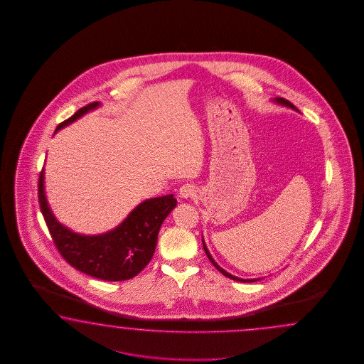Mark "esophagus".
I'll use <instances>...</instances> for the list:
<instances>
[{
    "label": "esophagus",
    "mask_w": 364,
    "mask_h": 364,
    "mask_svg": "<svg viewBox=\"0 0 364 364\" xmlns=\"http://www.w3.org/2000/svg\"><path fill=\"white\" fill-rule=\"evenodd\" d=\"M179 198L182 199H193V196L196 195V188L193 185H183L178 191Z\"/></svg>",
    "instance_id": "34e87169"
}]
</instances>
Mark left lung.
I'll return each instance as SVG.
<instances>
[{
	"label": "left lung",
	"instance_id": "left-lung-1",
	"mask_svg": "<svg viewBox=\"0 0 364 364\" xmlns=\"http://www.w3.org/2000/svg\"><path fill=\"white\" fill-rule=\"evenodd\" d=\"M272 102H274V104H277V105H281V107H285V108L291 109V110H295V112H298L299 113V110L295 108L294 105L290 102V101L285 100V99H282V97H274V99H271ZM201 242H203V247H204V251H205V254L208 256L209 260H210V263L213 264L215 267H216L218 271L221 272L224 276H226L228 279H234V281H238V282H255V281H259V279H240V277H237V276H232V273H229V272L225 271L224 268H221L218 264L216 263V260L212 257L210 255V252L208 251V247H207V245H205V242H204V237L201 235Z\"/></svg>",
	"mask_w": 364,
	"mask_h": 364
}]
</instances>
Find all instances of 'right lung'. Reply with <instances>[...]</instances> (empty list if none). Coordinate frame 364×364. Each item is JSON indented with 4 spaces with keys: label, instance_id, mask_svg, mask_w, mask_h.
I'll list each match as a JSON object with an SVG mask.
<instances>
[{
    "label": "right lung",
    "instance_id": "obj_1",
    "mask_svg": "<svg viewBox=\"0 0 364 364\" xmlns=\"http://www.w3.org/2000/svg\"><path fill=\"white\" fill-rule=\"evenodd\" d=\"M100 107L101 102H92L79 109L74 116L57 126L55 134ZM44 179L43 168L39 178L40 208L55 247L71 267L104 281L130 279L144 269L155 252L164 220L177 205L171 193L151 198L139 203L116 228L87 235L71 230L57 220L48 203Z\"/></svg>",
    "mask_w": 364,
    "mask_h": 364
}]
</instances>
